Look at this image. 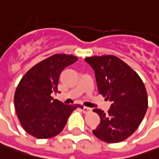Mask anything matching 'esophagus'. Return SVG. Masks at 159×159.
Returning a JSON list of instances; mask_svg holds the SVG:
<instances>
[{
  "label": "esophagus",
  "mask_w": 159,
  "mask_h": 159,
  "mask_svg": "<svg viewBox=\"0 0 159 159\" xmlns=\"http://www.w3.org/2000/svg\"><path fill=\"white\" fill-rule=\"evenodd\" d=\"M91 111H92V110H91L90 108H89V107H83V112L85 113V114L91 112Z\"/></svg>",
  "instance_id": "34e87169"
}]
</instances>
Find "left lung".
<instances>
[{
    "mask_svg": "<svg viewBox=\"0 0 159 159\" xmlns=\"http://www.w3.org/2000/svg\"><path fill=\"white\" fill-rule=\"evenodd\" d=\"M85 61L95 70L99 93L111 102L107 113L93 110L100 117L93 134L105 143H120L135 132L147 111L145 86L137 73L115 56L91 57Z\"/></svg>",
    "mask_w": 159,
    "mask_h": 159,
    "instance_id": "obj_1",
    "label": "left lung"
}]
</instances>
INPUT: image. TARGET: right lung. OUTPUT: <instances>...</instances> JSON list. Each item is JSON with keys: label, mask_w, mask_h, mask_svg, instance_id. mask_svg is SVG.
<instances>
[{"label": "right lung", "mask_w": 159, "mask_h": 159, "mask_svg": "<svg viewBox=\"0 0 159 159\" xmlns=\"http://www.w3.org/2000/svg\"><path fill=\"white\" fill-rule=\"evenodd\" d=\"M78 58L71 55H53L35 64L24 75L16 89V111L22 126L29 134L47 139L60 134L68 118L80 104L66 105L54 99L58 80L65 67Z\"/></svg>", "instance_id": "obj_1"}]
</instances>
